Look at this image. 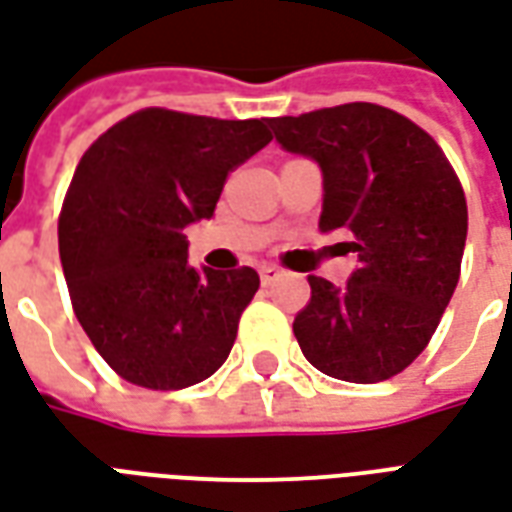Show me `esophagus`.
I'll return each instance as SVG.
<instances>
[{
  "instance_id": "1",
  "label": "esophagus",
  "mask_w": 512,
  "mask_h": 512,
  "mask_svg": "<svg viewBox=\"0 0 512 512\" xmlns=\"http://www.w3.org/2000/svg\"><path fill=\"white\" fill-rule=\"evenodd\" d=\"M279 274H282V271L276 266H271V263H268V266H260V279H263V285H274L276 279H279Z\"/></svg>"
}]
</instances>
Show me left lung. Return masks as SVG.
I'll use <instances>...</instances> for the list:
<instances>
[{"instance_id":"8db88e82","label":"left lung","mask_w":512,"mask_h":512,"mask_svg":"<svg viewBox=\"0 0 512 512\" xmlns=\"http://www.w3.org/2000/svg\"><path fill=\"white\" fill-rule=\"evenodd\" d=\"M282 149L323 170L320 230H350L344 287L309 276L293 333L306 361L344 382H382L426 350L461 276L467 198L429 132L374 102L271 119Z\"/></svg>"}]
</instances>
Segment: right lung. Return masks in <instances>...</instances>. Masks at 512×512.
<instances>
[{"mask_svg":"<svg viewBox=\"0 0 512 512\" xmlns=\"http://www.w3.org/2000/svg\"><path fill=\"white\" fill-rule=\"evenodd\" d=\"M268 124L143 108L78 162L59 257L78 323L121 380L181 391L227 361L260 276L192 268L184 227L214 214L227 173L271 143Z\"/></svg>","mask_w":512,"mask_h":512,"instance_id":"right-lung-1","label":"right lung"}]
</instances>
